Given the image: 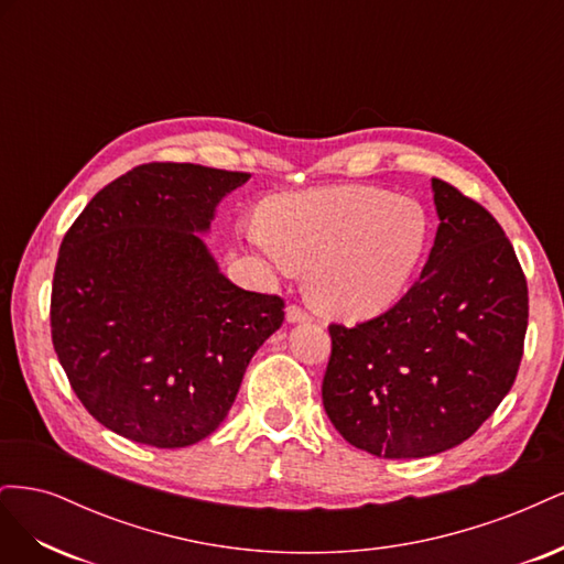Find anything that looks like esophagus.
I'll return each mask as SVG.
<instances>
[{
	"label": "esophagus",
	"mask_w": 564,
	"mask_h": 564,
	"mask_svg": "<svg viewBox=\"0 0 564 564\" xmlns=\"http://www.w3.org/2000/svg\"><path fill=\"white\" fill-rule=\"evenodd\" d=\"M286 319L292 322V324H296V322H311L313 317H311V313H305L301 305H289V308H286Z\"/></svg>",
	"instance_id": "obj_1"
}]
</instances>
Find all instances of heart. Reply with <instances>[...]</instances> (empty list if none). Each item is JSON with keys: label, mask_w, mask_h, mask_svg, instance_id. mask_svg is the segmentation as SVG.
Listing matches in <instances>:
<instances>
[{"label": "heart", "mask_w": 564, "mask_h": 564, "mask_svg": "<svg viewBox=\"0 0 564 564\" xmlns=\"http://www.w3.org/2000/svg\"><path fill=\"white\" fill-rule=\"evenodd\" d=\"M249 242L282 272L311 268L308 292L340 319L381 315L412 282L429 247V214L412 197L332 185L263 204Z\"/></svg>", "instance_id": "heart-1"}]
</instances>
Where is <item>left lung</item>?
I'll use <instances>...</instances> for the list:
<instances>
[{"mask_svg": "<svg viewBox=\"0 0 564 564\" xmlns=\"http://www.w3.org/2000/svg\"><path fill=\"white\" fill-rule=\"evenodd\" d=\"M421 278L379 317L329 324L322 402L352 447L423 458L468 440L513 386L529 317L513 245L482 204L433 178Z\"/></svg>", "mask_w": 564, "mask_h": 564, "instance_id": "8db88e82", "label": "left lung"}]
</instances>
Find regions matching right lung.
I'll return each instance as SVG.
<instances>
[{
	"mask_svg": "<svg viewBox=\"0 0 564 564\" xmlns=\"http://www.w3.org/2000/svg\"><path fill=\"white\" fill-rule=\"evenodd\" d=\"M251 174L150 162L119 176L65 232L51 338L75 395L112 433L176 449L228 416L284 301L232 284L202 242Z\"/></svg>",
	"mask_w": 564,
	"mask_h": 564,
	"instance_id": "add662e5",
	"label": "right lung"
}]
</instances>
